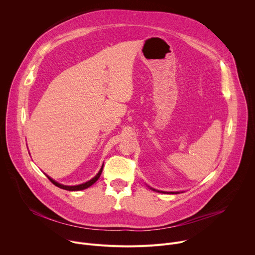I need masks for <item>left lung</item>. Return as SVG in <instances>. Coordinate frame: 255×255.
Listing matches in <instances>:
<instances>
[{
	"label": "left lung",
	"instance_id": "8db88e82",
	"mask_svg": "<svg viewBox=\"0 0 255 255\" xmlns=\"http://www.w3.org/2000/svg\"><path fill=\"white\" fill-rule=\"evenodd\" d=\"M152 191H155V192H158V193H164V194H178V192H162V191H157L155 189H152L150 188Z\"/></svg>",
	"mask_w": 255,
	"mask_h": 255
}]
</instances>
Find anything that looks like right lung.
<instances>
[{
  "instance_id": "1",
  "label": "right lung",
  "mask_w": 255,
  "mask_h": 255,
  "mask_svg": "<svg viewBox=\"0 0 255 255\" xmlns=\"http://www.w3.org/2000/svg\"><path fill=\"white\" fill-rule=\"evenodd\" d=\"M103 166H104V164L102 165L101 169H100L99 172L96 174V176H94L92 179H90L89 181H87V183L82 184V185H78V186H64V185H61V184L57 183V181H55L54 179H52V178L49 177L48 175H46V176L48 177V179L51 181V183H52L54 186H56V187H58V188H60V189H63V190H66V191H82V190L88 189L89 187H91L92 185H94V184L96 183V181L99 179V177H100L102 171H103Z\"/></svg>"
}]
</instances>
